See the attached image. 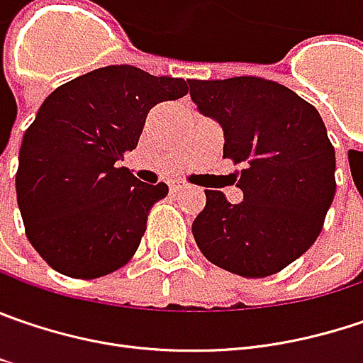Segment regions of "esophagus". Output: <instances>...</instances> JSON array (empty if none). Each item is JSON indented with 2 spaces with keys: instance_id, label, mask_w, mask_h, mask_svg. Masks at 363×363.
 <instances>
[{
  "instance_id": "esophagus-1",
  "label": "esophagus",
  "mask_w": 363,
  "mask_h": 363,
  "mask_svg": "<svg viewBox=\"0 0 363 363\" xmlns=\"http://www.w3.org/2000/svg\"><path fill=\"white\" fill-rule=\"evenodd\" d=\"M184 189H189V184L184 181H172L170 182V191L172 193H179V191H184Z\"/></svg>"
}]
</instances>
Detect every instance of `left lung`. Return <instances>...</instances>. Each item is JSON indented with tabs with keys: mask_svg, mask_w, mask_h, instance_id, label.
Masks as SVG:
<instances>
[{
	"mask_svg": "<svg viewBox=\"0 0 363 363\" xmlns=\"http://www.w3.org/2000/svg\"><path fill=\"white\" fill-rule=\"evenodd\" d=\"M191 100L224 131V158L245 164L230 203L205 191L193 236L205 259L242 277H267L302 257L335 197V150L318 111L289 88L240 75L191 79Z\"/></svg>",
	"mask_w": 363,
	"mask_h": 363,
	"instance_id": "left-lung-1",
	"label": "left lung"
}]
</instances>
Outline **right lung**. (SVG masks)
<instances>
[{"label": "right lung", "mask_w": 363, "mask_h": 363, "mask_svg": "<svg viewBox=\"0 0 363 363\" xmlns=\"http://www.w3.org/2000/svg\"><path fill=\"white\" fill-rule=\"evenodd\" d=\"M186 92L182 77L108 65L45 98L20 145L16 195L30 245L55 271L94 279L135 255L168 184L138 181L121 160L147 113Z\"/></svg>", "instance_id": "obj_1"}]
</instances>
